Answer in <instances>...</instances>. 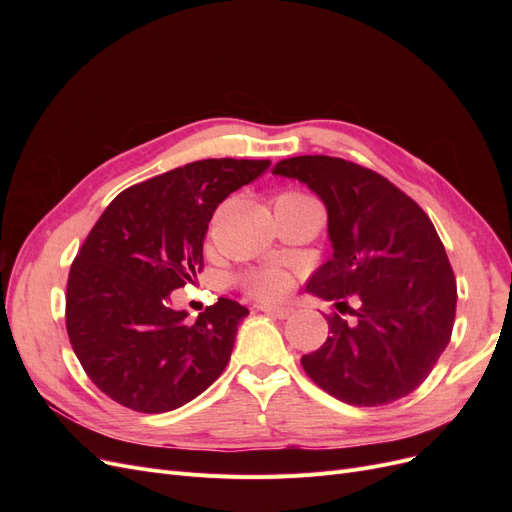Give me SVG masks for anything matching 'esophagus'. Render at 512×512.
<instances>
[{
	"label": "esophagus",
	"instance_id": "esophagus-1",
	"mask_svg": "<svg viewBox=\"0 0 512 512\" xmlns=\"http://www.w3.org/2000/svg\"><path fill=\"white\" fill-rule=\"evenodd\" d=\"M260 309H262V312H265V314H269V316H273V318H280V320L290 318L292 312H294V309H292L290 305H262Z\"/></svg>",
	"mask_w": 512,
	"mask_h": 512
}]
</instances>
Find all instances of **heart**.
<instances>
[{
	"label": "heart",
	"mask_w": 512,
	"mask_h": 512,
	"mask_svg": "<svg viewBox=\"0 0 512 512\" xmlns=\"http://www.w3.org/2000/svg\"><path fill=\"white\" fill-rule=\"evenodd\" d=\"M284 196H303V194L288 192ZM284 196H280V198H284ZM241 284H243V290L250 294V297L260 299V301H273V299L284 297V294L290 290L292 277L282 267H267V269L247 273Z\"/></svg>",
	"instance_id": "heart-1"
}]
</instances>
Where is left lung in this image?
Instances as JSON below:
<instances>
[{
  "mask_svg": "<svg viewBox=\"0 0 512 512\" xmlns=\"http://www.w3.org/2000/svg\"><path fill=\"white\" fill-rule=\"evenodd\" d=\"M273 175L299 179L327 207L333 256L307 292L354 316H327L329 337L303 354L305 374L350 406L410 395L451 342L457 305L451 262L427 213L389 179L342 158H288Z\"/></svg>",
  "mask_w": 512,
  "mask_h": 512,
  "instance_id": "1",
  "label": "left lung"
}]
</instances>
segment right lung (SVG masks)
I'll list each match as a JSON object with an SVG mask.
<instances>
[{"label": "right lung", "instance_id": "add662e5", "mask_svg": "<svg viewBox=\"0 0 512 512\" xmlns=\"http://www.w3.org/2000/svg\"><path fill=\"white\" fill-rule=\"evenodd\" d=\"M269 160H200L123 190L76 254L66 292L74 354L98 389L136 412L181 408L220 378L239 322L218 299L196 322L170 292L203 271V241L222 200Z\"/></svg>", "mask_w": 512, "mask_h": 512}]
</instances>
